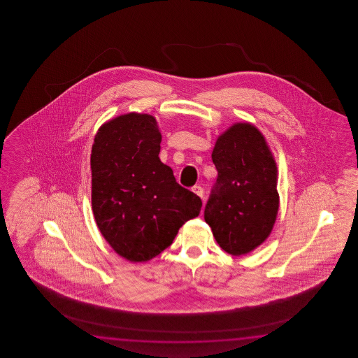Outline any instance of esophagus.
Masks as SVG:
<instances>
[{"label": "esophagus", "mask_w": 358, "mask_h": 358, "mask_svg": "<svg viewBox=\"0 0 358 358\" xmlns=\"http://www.w3.org/2000/svg\"><path fill=\"white\" fill-rule=\"evenodd\" d=\"M192 192H193V193H196L198 197H203V188H202V187H199V185H194V187L192 188Z\"/></svg>", "instance_id": "34e87169"}]
</instances>
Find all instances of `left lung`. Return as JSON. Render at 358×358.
Instances as JSON below:
<instances>
[{"label":"left lung","instance_id":"left-lung-1","mask_svg":"<svg viewBox=\"0 0 358 358\" xmlns=\"http://www.w3.org/2000/svg\"><path fill=\"white\" fill-rule=\"evenodd\" d=\"M217 180L205 221L221 248L243 256L266 241L279 211L278 168L264 134L251 122H236L213 147Z\"/></svg>","mask_w":358,"mask_h":358}]
</instances>
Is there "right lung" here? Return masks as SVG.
Masks as SVG:
<instances>
[{"label":"right lung","mask_w":358,"mask_h":358,"mask_svg":"<svg viewBox=\"0 0 358 358\" xmlns=\"http://www.w3.org/2000/svg\"><path fill=\"white\" fill-rule=\"evenodd\" d=\"M160 143L152 115L129 113L102 124L92 145L94 220L107 243L130 262L160 255L202 207L161 162Z\"/></svg>","instance_id":"1"}]
</instances>
